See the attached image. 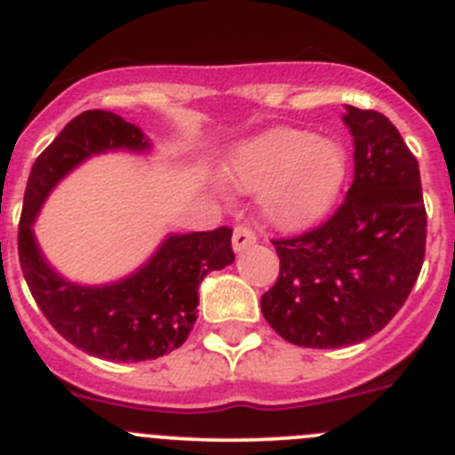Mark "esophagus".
I'll list each match as a JSON object with an SVG mask.
<instances>
[{"mask_svg":"<svg viewBox=\"0 0 455 455\" xmlns=\"http://www.w3.org/2000/svg\"><path fill=\"white\" fill-rule=\"evenodd\" d=\"M254 243H257V235L250 230L248 225H239L235 235H232V248H235V252H243L245 248H250Z\"/></svg>","mask_w":455,"mask_h":455,"instance_id":"obj_1","label":"esophagus"}]
</instances>
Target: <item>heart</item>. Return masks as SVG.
Masks as SVG:
<instances>
[{
	"instance_id": "heart-1",
	"label": "heart",
	"mask_w": 455,
	"mask_h": 455,
	"mask_svg": "<svg viewBox=\"0 0 455 455\" xmlns=\"http://www.w3.org/2000/svg\"><path fill=\"white\" fill-rule=\"evenodd\" d=\"M348 174L344 147L310 132L276 127L232 154L225 179L241 192H263V216L276 228H301L326 214Z\"/></svg>"
}]
</instances>
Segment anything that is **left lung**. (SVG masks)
Returning a JSON list of instances; mask_svg holds the SVG:
<instances>
[{"instance_id": "left-lung-1", "label": "left lung", "mask_w": 455, "mask_h": 455, "mask_svg": "<svg viewBox=\"0 0 455 455\" xmlns=\"http://www.w3.org/2000/svg\"><path fill=\"white\" fill-rule=\"evenodd\" d=\"M355 176L323 225L272 241L276 283L261 297L266 322L304 348L360 344L382 331L418 281L427 212L415 156L387 116L346 107Z\"/></svg>"}]
</instances>
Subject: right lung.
<instances>
[{
	"label": "right lung",
	"instance_id": "add662e5",
	"mask_svg": "<svg viewBox=\"0 0 455 455\" xmlns=\"http://www.w3.org/2000/svg\"><path fill=\"white\" fill-rule=\"evenodd\" d=\"M149 147L145 133L120 116L84 111L37 156L24 192L17 250L30 295L64 339L111 362L156 360L183 346L196 322L201 281L235 261L232 230L223 225L170 235L145 266L114 283H71L49 266L33 223L51 189L91 156Z\"/></svg>",
	"mask_w": 455,
	"mask_h": 455
}]
</instances>
